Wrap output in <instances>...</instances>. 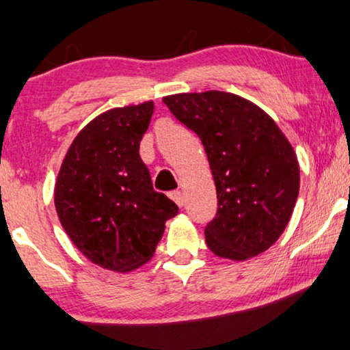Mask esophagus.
Returning <instances> with one entry per match:
<instances>
[{"instance_id": "34e87169", "label": "esophagus", "mask_w": 350, "mask_h": 350, "mask_svg": "<svg viewBox=\"0 0 350 350\" xmlns=\"http://www.w3.org/2000/svg\"><path fill=\"white\" fill-rule=\"evenodd\" d=\"M170 197L172 200L176 202V204L179 205V207H183L184 205V196H183V192L180 191H172L171 193H170Z\"/></svg>"}]
</instances>
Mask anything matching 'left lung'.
<instances>
[{
  "mask_svg": "<svg viewBox=\"0 0 350 350\" xmlns=\"http://www.w3.org/2000/svg\"><path fill=\"white\" fill-rule=\"evenodd\" d=\"M163 103L207 153L218 200L205 226L210 251L246 260L269 250L288 225L300 189V167L285 135L262 109L230 92H187Z\"/></svg>",
  "mask_w": 350,
  "mask_h": 350,
  "instance_id": "8db88e82",
  "label": "left lung"
}]
</instances>
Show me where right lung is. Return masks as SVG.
Instances as JSON below:
<instances>
[{"label":"right lung","instance_id":"1","mask_svg":"<svg viewBox=\"0 0 350 350\" xmlns=\"http://www.w3.org/2000/svg\"><path fill=\"white\" fill-rule=\"evenodd\" d=\"M153 103L112 109L71 143L55 184L63 230L91 262L129 272L151 259L179 207L151 184L140 142Z\"/></svg>","mask_w":350,"mask_h":350}]
</instances>
